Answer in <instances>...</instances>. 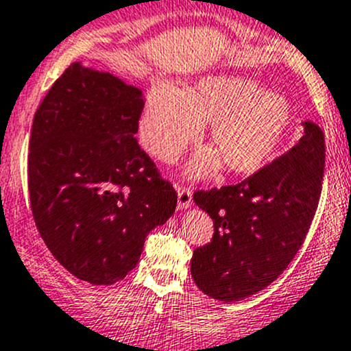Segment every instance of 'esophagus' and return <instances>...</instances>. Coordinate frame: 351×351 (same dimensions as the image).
Masks as SVG:
<instances>
[{"label": "esophagus", "mask_w": 351, "mask_h": 351, "mask_svg": "<svg viewBox=\"0 0 351 351\" xmlns=\"http://www.w3.org/2000/svg\"><path fill=\"white\" fill-rule=\"evenodd\" d=\"M176 192H178V209H186V207L192 206V190L176 185Z\"/></svg>", "instance_id": "1"}]
</instances>
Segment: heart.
<instances>
[{"instance_id":"obj_1","label":"heart","mask_w":351,"mask_h":351,"mask_svg":"<svg viewBox=\"0 0 351 351\" xmlns=\"http://www.w3.org/2000/svg\"><path fill=\"white\" fill-rule=\"evenodd\" d=\"M209 123L210 147L193 158L189 173L204 176L223 162L237 175L254 173L269 161L291 123L290 104L255 82L209 75L180 90L152 85L138 121V135L161 161L173 162Z\"/></svg>"}]
</instances>
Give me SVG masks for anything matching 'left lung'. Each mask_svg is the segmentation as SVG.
Returning a JSON list of instances; mask_svg holds the SVG:
<instances>
[{
  "label": "left lung",
  "mask_w": 351,
  "mask_h": 351,
  "mask_svg": "<svg viewBox=\"0 0 351 351\" xmlns=\"http://www.w3.org/2000/svg\"><path fill=\"white\" fill-rule=\"evenodd\" d=\"M324 156V134L314 121H304L300 141L247 180L193 193L214 221L213 240L193 250L190 264L199 290L238 302L287 269L317 209Z\"/></svg>",
  "instance_id": "left-lung-1"
}]
</instances>
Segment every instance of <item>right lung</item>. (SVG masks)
Returning a JSON list of instances; mask_svg holds the SVG:
<instances>
[{
  "instance_id": "1",
  "label": "right lung",
  "mask_w": 351,
  "mask_h": 351,
  "mask_svg": "<svg viewBox=\"0 0 351 351\" xmlns=\"http://www.w3.org/2000/svg\"><path fill=\"white\" fill-rule=\"evenodd\" d=\"M142 110L137 87L71 63L34 114V221L53 257L90 285L123 280L149 231L175 213V189L134 137Z\"/></svg>"
}]
</instances>
